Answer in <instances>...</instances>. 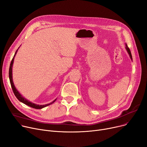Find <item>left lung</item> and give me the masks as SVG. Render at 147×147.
I'll use <instances>...</instances> for the list:
<instances>
[{
  "label": "left lung",
  "instance_id": "left-lung-1",
  "mask_svg": "<svg viewBox=\"0 0 147 147\" xmlns=\"http://www.w3.org/2000/svg\"><path fill=\"white\" fill-rule=\"evenodd\" d=\"M125 49H126V51H127V53H128V54H129V56H130L131 59L132 60V55H131V51H130V49H129V47H127V45H126V44L125 45Z\"/></svg>",
  "mask_w": 147,
  "mask_h": 147
}]
</instances>
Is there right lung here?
Returning <instances> with one entry per match:
<instances>
[{"instance_id": "1", "label": "right lung", "mask_w": 147, "mask_h": 147, "mask_svg": "<svg viewBox=\"0 0 147 147\" xmlns=\"http://www.w3.org/2000/svg\"><path fill=\"white\" fill-rule=\"evenodd\" d=\"M19 49V48H18ZM18 50L17 49V50L16 51V52L15 53V55L12 60L11 61V65H10V66H9V80H10V82H11V87H12V90H13V92L15 94V96H16V97L17 98V99H18L20 101L22 102V103H24V104L27 105L31 107H32V108H34V109H42L50 105H51L52 103H53L56 100V99H55L54 101H53L49 103V104H47V105H37V104H35V103H33L30 101H28V100L26 99L25 98H24L22 95L19 92V91L16 90V87H15L14 85V84H13V78H12V66H13V60H14V57L17 53V51H18Z\"/></svg>"}]
</instances>
